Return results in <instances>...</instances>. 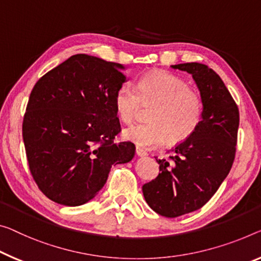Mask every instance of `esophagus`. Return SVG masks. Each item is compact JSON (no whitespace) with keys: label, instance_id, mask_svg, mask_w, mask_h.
I'll list each match as a JSON object with an SVG mask.
<instances>
[{"label":"esophagus","instance_id":"obj_1","mask_svg":"<svg viewBox=\"0 0 261 261\" xmlns=\"http://www.w3.org/2000/svg\"><path fill=\"white\" fill-rule=\"evenodd\" d=\"M136 155L138 156H141V158H143V156H147L148 155V153L146 150H143L142 148H140V147H136Z\"/></svg>","mask_w":261,"mask_h":261}]
</instances>
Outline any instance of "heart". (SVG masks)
I'll list each match as a JSON object with an SVG mask.
<instances>
[{
  "instance_id": "heart-1",
  "label": "heart",
  "mask_w": 261,
  "mask_h": 261,
  "mask_svg": "<svg viewBox=\"0 0 261 261\" xmlns=\"http://www.w3.org/2000/svg\"><path fill=\"white\" fill-rule=\"evenodd\" d=\"M153 106L150 122L136 123L123 130V138L142 148H154L166 141L182 143L197 129L203 117V100L178 75L156 71L143 75L136 87L123 85L117 91L114 106L120 120L129 123L141 106Z\"/></svg>"
}]
</instances>
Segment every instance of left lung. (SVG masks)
<instances>
[{
	"mask_svg": "<svg viewBox=\"0 0 261 261\" xmlns=\"http://www.w3.org/2000/svg\"><path fill=\"white\" fill-rule=\"evenodd\" d=\"M171 67L192 75L203 117L195 133L176 144L174 155L156 158L160 174L142 187L148 205L168 218L198 210L215 195L233 164L239 127L237 103L214 70L199 63Z\"/></svg>",
	"mask_w": 261,
	"mask_h": 261,
	"instance_id": "1",
	"label": "left lung"
}]
</instances>
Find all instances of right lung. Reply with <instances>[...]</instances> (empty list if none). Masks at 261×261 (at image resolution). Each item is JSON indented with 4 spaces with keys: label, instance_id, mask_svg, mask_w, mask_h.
Returning <instances> with one entry per match:
<instances>
[{
    "label": "right lung",
    "instance_id": "add662e5",
    "mask_svg": "<svg viewBox=\"0 0 261 261\" xmlns=\"http://www.w3.org/2000/svg\"><path fill=\"white\" fill-rule=\"evenodd\" d=\"M121 64L85 54L71 56L43 75L30 93L23 141L31 175L47 198L85 204L105 186L113 164L134 158L114 106L126 82Z\"/></svg>",
    "mask_w": 261,
    "mask_h": 261
}]
</instances>
